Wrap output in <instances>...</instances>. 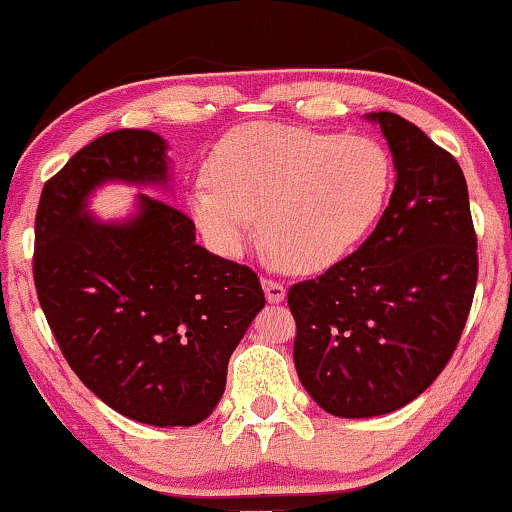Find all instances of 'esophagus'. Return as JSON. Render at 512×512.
<instances>
[{
	"mask_svg": "<svg viewBox=\"0 0 512 512\" xmlns=\"http://www.w3.org/2000/svg\"><path fill=\"white\" fill-rule=\"evenodd\" d=\"M262 288H264V295H267V300L271 304H278L286 297V288H283L281 281H274V278H262Z\"/></svg>",
	"mask_w": 512,
	"mask_h": 512,
	"instance_id": "1",
	"label": "esophagus"
}]
</instances>
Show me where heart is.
Segmentation results:
<instances>
[{"mask_svg":"<svg viewBox=\"0 0 512 512\" xmlns=\"http://www.w3.org/2000/svg\"><path fill=\"white\" fill-rule=\"evenodd\" d=\"M208 181L189 208L219 255H241L260 215V238L281 269L314 274L357 250L383 215L394 163L373 137L255 122L212 146Z\"/></svg>","mask_w":512,"mask_h":512,"instance_id":"obj_1","label":"heart"}]
</instances>
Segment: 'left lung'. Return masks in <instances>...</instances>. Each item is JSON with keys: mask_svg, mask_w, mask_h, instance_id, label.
Wrapping results in <instances>:
<instances>
[{"mask_svg": "<svg viewBox=\"0 0 512 512\" xmlns=\"http://www.w3.org/2000/svg\"><path fill=\"white\" fill-rule=\"evenodd\" d=\"M397 181L357 252L288 290L293 357L323 411L371 418L435 383L468 321L477 234L461 165L397 113H373Z\"/></svg>", "mask_w": 512, "mask_h": 512, "instance_id": "left-lung-1", "label": "left lung"}]
</instances>
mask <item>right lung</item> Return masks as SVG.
Segmentation results:
<instances>
[{"label": "right lung", "mask_w": 512, "mask_h": 512, "mask_svg": "<svg viewBox=\"0 0 512 512\" xmlns=\"http://www.w3.org/2000/svg\"><path fill=\"white\" fill-rule=\"evenodd\" d=\"M165 148L148 129L80 148L42 189L32 278L63 357L96 397L139 423L189 428L222 399L264 293L250 267L196 245V224L165 200L141 193L127 224L87 217L101 181L163 184Z\"/></svg>", "instance_id": "right-lung-1"}]
</instances>
